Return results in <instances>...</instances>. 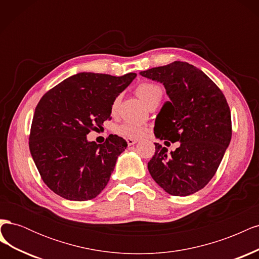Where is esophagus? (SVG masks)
<instances>
[{
  "label": "esophagus",
  "mask_w": 259,
  "mask_h": 259,
  "mask_svg": "<svg viewBox=\"0 0 259 259\" xmlns=\"http://www.w3.org/2000/svg\"><path fill=\"white\" fill-rule=\"evenodd\" d=\"M126 142H127V145H128V146H132V145L136 144V143L138 142V140H137V139H134V138H127Z\"/></svg>",
  "instance_id": "34e87169"
}]
</instances>
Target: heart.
Listing matches in <instances>:
<instances>
[{"instance_id": "b5f03b06", "label": "heart", "mask_w": 259, "mask_h": 259, "mask_svg": "<svg viewBox=\"0 0 259 259\" xmlns=\"http://www.w3.org/2000/svg\"><path fill=\"white\" fill-rule=\"evenodd\" d=\"M136 94L140 97L144 103L149 106L153 101H160L163 96V89L162 86L152 83V82H144L140 83L136 88ZM119 97H116L111 106V112L114 113L119 105ZM115 133L125 138H140L143 137L147 133L146 125L142 123L133 122V121H125L117 125L115 127Z\"/></svg>"}]
</instances>
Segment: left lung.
I'll return each instance as SVG.
<instances>
[{
    "label": "left lung",
    "instance_id": "8db88e82",
    "mask_svg": "<svg viewBox=\"0 0 259 259\" xmlns=\"http://www.w3.org/2000/svg\"><path fill=\"white\" fill-rule=\"evenodd\" d=\"M140 74L163 83L169 97L155 119V137L180 143L170 153L154 144L149 173L171 195L193 194L213 178L230 144L228 103L204 72L185 61L148 69Z\"/></svg>",
    "mask_w": 259,
    "mask_h": 259
}]
</instances>
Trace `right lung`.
Listing matches in <instances>:
<instances>
[{
  "label": "right lung",
  "mask_w": 259,
  "mask_h": 259,
  "mask_svg": "<svg viewBox=\"0 0 259 259\" xmlns=\"http://www.w3.org/2000/svg\"><path fill=\"white\" fill-rule=\"evenodd\" d=\"M136 75L81 72L38 101L30 130V152L45 185L61 198L92 200L107 186L127 143L109 135L97 145L88 142L86 135L111 119L112 103Z\"/></svg>",
  "instance_id": "right-lung-1"
}]
</instances>
